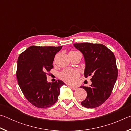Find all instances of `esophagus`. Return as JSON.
Segmentation results:
<instances>
[{"instance_id":"esophagus-1","label":"esophagus","mask_w":131,"mask_h":131,"mask_svg":"<svg viewBox=\"0 0 131 131\" xmlns=\"http://www.w3.org/2000/svg\"><path fill=\"white\" fill-rule=\"evenodd\" d=\"M69 87H70L71 88H72V90H77V87H76V86H74V85H69Z\"/></svg>"}]
</instances>
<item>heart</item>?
Wrapping results in <instances>:
<instances>
[{
    "instance_id": "obj_1",
    "label": "heart",
    "mask_w": 131,
    "mask_h": 131,
    "mask_svg": "<svg viewBox=\"0 0 131 131\" xmlns=\"http://www.w3.org/2000/svg\"><path fill=\"white\" fill-rule=\"evenodd\" d=\"M59 76H60V78L66 83H72L79 77V73L77 70L65 69L61 73Z\"/></svg>"
}]
</instances>
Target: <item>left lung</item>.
Here are the masks:
<instances>
[{"mask_svg":"<svg viewBox=\"0 0 131 131\" xmlns=\"http://www.w3.org/2000/svg\"><path fill=\"white\" fill-rule=\"evenodd\" d=\"M85 59L84 76H92L90 87L81 86L87 91V97L81 104L87 108H95L105 102L110 96L117 79L118 69L114 55L101 44H73Z\"/></svg>","mask_w":131,"mask_h":131,"instance_id":"obj_1","label":"left lung"}]
</instances>
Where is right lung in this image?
I'll return each mask as SVG.
<instances>
[{"instance_id": "obj_1", "label": "right lung", "mask_w": 131, "mask_h": 131, "mask_svg": "<svg viewBox=\"0 0 131 131\" xmlns=\"http://www.w3.org/2000/svg\"><path fill=\"white\" fill-rule=\"evenodd\" d=\"M62 47L32 46L18 59L16 75L18 85L27 100L37 107H49L55 104L60 87L65 84L59 80L51 83L46 76L54 67L55 55Z\"/></svg>"}]
</instances>
